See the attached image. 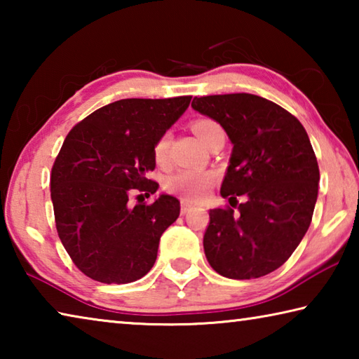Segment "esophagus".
<instances>
[{"label": "esophagus", "mask_w": 359, "mask_h": 359, "mask_svg": "<svg viewBox=\"0 0 359 359\" xmlns=\"http://www.w3.org/2000/svg\"><path fill=\"white\" fill-rule=\"evenodd\" d=\"M191 209V204L188 203V201H185V199H182V205H180V212H182V215H185V214H188V210Z\"/></svg>", "instance_id": "obj_1"}]
</instances>
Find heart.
I'll list each match as a JSON object with an SVG mask.
<instances>
[{"instance_id":"1","label":"heart","mask_w":359,"mask_h":359,"mask_svg":"<svg viewBox=\"0 0 359 359\" xmlns=\"http://www.w3.org/2000/svg\"><path fill=\"white\" fill-rule=\"evenodd\" d=\"M191 130L194 135L198 136L199 141L203 144L208 142V139L214 135V133L220 131V125L210 118H196L191 123ZM168 150H169V135L163 133L156 137L154 144V160L156 165L165 166L168 161ZM214 182V174L208 171H198V169H182V171L172 174L171 177L166 180V188L169 191L179 193L182 198L190 199V201H196L208 191V188Z\"/></svg>"}]
</instances>
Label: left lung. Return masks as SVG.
<instances>
[{
    "label": "left lung",
    "instance_id": "obj_1",
    "mask_svg": "<svg viewBox=\"0 0 359 359\" xmlns=\"http://www.w3.org/2000/svg\"><path fill=\"white\" fill-rule=\"evenodd\" d=\"M191 107L220 123L233 144L220 194L247 198L239 212H209L205 258L223 277H263L291 257L311 226L320 182L312 144L294 115L257 95L201 96Z\"/></svg>",
    "mask_w": 359,
    "mask_h": 359
}]
</instances>
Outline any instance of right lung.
Masks as SVG:
<instances>
[{"mask_svg":"<svg viewBox=\"0 0 359 359\" xmlns=\"http://www.w3.org/2000/svg\"><path fill=\"white\" fill-rule=\"evenodd\" d=\"M191 96L130 98L98 109L69 131L50 175L57 231L85 276L101 283H130L154 267L161 234L180 203L160 194L130 205L131 194H154V144L187 111ZM142 196V194H139Z\"/></svg>","mask_w":359,"mask_h":359,"instance_id":"add662e5","label":"right lung"}]
</instances>
